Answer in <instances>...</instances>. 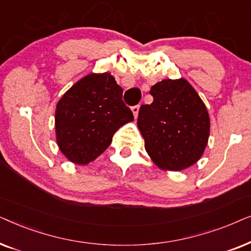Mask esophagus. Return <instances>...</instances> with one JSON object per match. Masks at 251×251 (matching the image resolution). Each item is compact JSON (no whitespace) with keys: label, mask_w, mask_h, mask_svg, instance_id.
Segmentation results:
<instances>
[{"label":"esophagus","mask_w":251,"mask_h":251,"mask_svg":"<svg viewBox=\"0 0 251 251\" xmlns=\"http://www.w3.org/2000/svg\"><path fill=\"white\" fill-rule=\"evenodd\" d=\"M131 111H132V113H133V116H135V119H136L137 116H138V112H139V105H136V106H133V107L131 108Z\"/></svg>","instance_id":"esophagus-1"}]
</instances>
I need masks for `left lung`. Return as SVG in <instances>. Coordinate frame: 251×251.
<instances>
[{"label":"left lung","mask_w":251,"mask_h":251,"mask_svg":"<svg viewBox=\"0 0 251 251\" xmlns=\"http://www.w3.org/2000/svg\"><path fill=\"white\" fill-rule=\"evenodd\" d=\"M150 94L153 102L140 106L137 120L146 152L163 170L193 166L203 154L210 131L204 102L185 78L162 80Z\"/></svg>","instance_id":"1"}]
</instances>
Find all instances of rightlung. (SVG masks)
<instances>
[{
    "instance_id": "obj_1",
    "label": "right lung",
    "mask_w": 251,
    "mask_h": 251,
    "mask_svg": "<svg viewBox=\"0 0 251 251\" xmlns=\"http://www.w3.org/2000/svg\"><path fill=\"white\" fill-rule=\"evenodd\" d=\"M111 73L89 74L58 101L54 116L57 144L68 160L88 164L111 145L120 126L131 122V109Z\"/></svg>"
}]
</instances>
